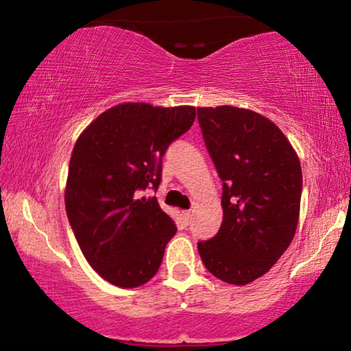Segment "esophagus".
<instances>
[{
	"mask_svg": "<svg viewBox=\"0 0 351 351\" xmlns=\"http://www.w3.org/2000/svg\"><path fill=\"white\" fill-rule=\"evenodd\" d=\"M182 219H184L185 225H189L191 222V213H190V210H184V213H182Z\"/></svg>",
	"mask_w": 351,
	"mask_h": 351,
	"instance_id": "1",
	"label": "esophagus"
}]
</instances>
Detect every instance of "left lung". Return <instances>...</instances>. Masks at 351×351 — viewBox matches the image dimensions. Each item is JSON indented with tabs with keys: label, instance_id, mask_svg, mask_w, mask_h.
<instances>
[{
	"label": "left lung",
	"instance_id": "left-lung-1",
	"mask_svg": "<svg viewBox=\"0 0 351 351\" xmlns=\"http://www.w3.org/2000/svg\"><path fill=\"white\" fill-rule=\"evenodd\" d=\"M198 123L219 177L223 220L198 243L204 267L228 285L265 275L292 241L299 222L302 169L280 128L246 108H198Z\"/></svg>",
	"mask_w": 351,
	"mask_h": 351
}]
</instances>
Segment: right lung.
Segmentation results:
<instances>
[{
  "mask_svg": "<svg viewBox=\"0 0 351 351\" xmlns=\"http://www.w3.org/2000/svg\"><path fill=\"white\" fill-rule=\"evenodd\" d=\"M195 107L121 104L75 143L65 189L70 227L89 265L118 287L156 275L176 223L147 189L161 184L162 156L195 121Z\"/></svg>",
  "mask_w": 351,
  "mask_h": 351,
  "instance_id": "1",
  "label": "right lung"
}]
</instances>
